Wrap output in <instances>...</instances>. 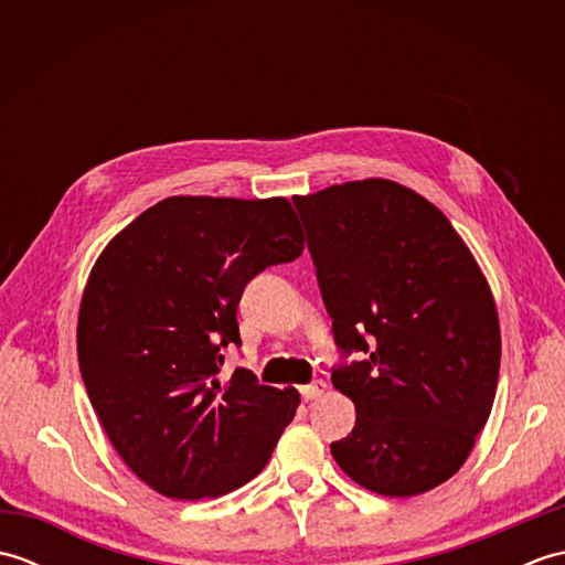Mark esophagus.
I'll return each mask as SVG.
<instances>
[{"label":"esophagus","mask_w":565,"mask_h":565,"mask_svg":"<svg viewBox=\"0 0 565 565\" xmlns=\"http://www.w3.org/2000/svg\"><path fill=\"white\" fill-rule=\"evenodd\" d=\"M326 381H313V383H308V386H301V398L303 401H313V398H318V395H322L326 393Z\"/></svg>","instance_id":"34e87169"}]
</instances>
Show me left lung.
<instances>
[{
    "label": "left lung",
    "mask_w": 565,
    "mask_h": 565,
    "mask_svg": "<svg viewBox=\"0 0 565 565\" xmlns=\"http://www.w3.org/2000/svg\"><path fill=\"white\" fill-rule=\"evenodd\" d=\"M352 398V435L330 444L379 495L437 488L471 454L495 401L500 326L488 281L437 206L388 179L294 196ZM359 353V360H350Z\"/></svg>",
    "instance_id": "obj_1"
}]
</instances>
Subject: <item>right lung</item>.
Wrapping results in <instances>:
<instances>
[{
  "instance_id": "add662e5",
  "label": "right lung",
  "mask_w": 565,
  "mask_h": 565,
  "mask_svg": "<svg viewBox=\"0 0 565 565\" xmlns=\"http://www.w3.org/2000/svg\"><path fill=\"white\" fill-rule=\"evenodd\" d=\"M301 252L286 199L172 196L94 264L77 322L82 381L114 449L152 490L215 498L267 466L298 393L243 366L221 376L223 350L243 344L245 286Z\"/></svg>"
}]
</instances>
